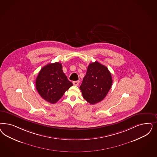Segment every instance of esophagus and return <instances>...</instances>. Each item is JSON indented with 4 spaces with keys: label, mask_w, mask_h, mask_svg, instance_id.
Segmentation results:
<instances>
[{
    "label": "esophagus",
    "mask_w": 157,
    "mask_h": 157,
    "mask_svg": "<svg viewBox=\"0 0 157 157\" xmlns=\"http://www.w3.org/2000/svg\"><path fill=\"white\" fill-rule=\"evenodd\" d=\"M73 85L77 86H78V84H79V81H73Z\"/></svg>",
    "instance_id": "esophagus-1"
}]
</instances>
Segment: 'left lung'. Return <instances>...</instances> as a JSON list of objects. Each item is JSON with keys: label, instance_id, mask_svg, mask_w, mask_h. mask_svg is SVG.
<instances>
[{"label": "left lung", "instance_id": "1", "mask_svg": "<svg viewBox=\"0 0 157 157\" xmlns=\"http://www.w3.org/2000/svg\"><path fill=\"white\" fill-rule=\"evenodd\" d=\"M112 82L111 73L107 67L96 61L88 66L80 89L84 99L94 105L106 97Z\"/></svg>", "mask_w": 157, "mask_h": 157}]
</instances>
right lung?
<instances>
[{"instance_id":"right-lung-1","label":"right lung","mask_w":157,"mask_h":157,"mask_svg":"<svg viewBox=\"0 0 157 157\" xmlns=\"http://www.w3.org/2000/svg\"><path fill=\"white\" fill-rule=\"evenodd\" d=\"M73 86L62 71L59 62L43 67L36 80V87L41 97L50 103L58 101Z\"/></svg>"}]
</instances>
